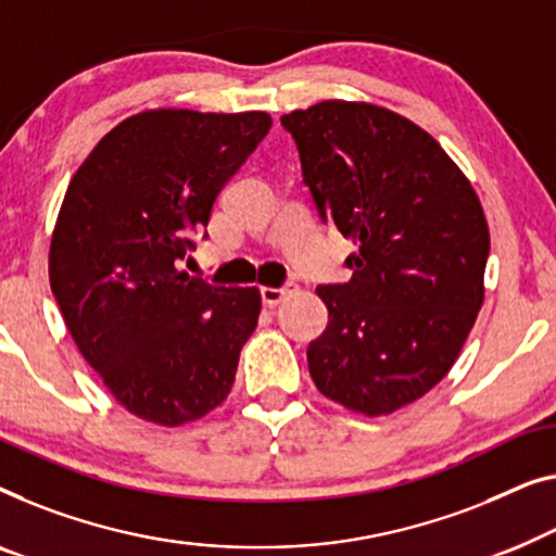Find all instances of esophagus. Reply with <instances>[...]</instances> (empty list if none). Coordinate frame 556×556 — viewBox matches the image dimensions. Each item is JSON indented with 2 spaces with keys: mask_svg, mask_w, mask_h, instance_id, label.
Instances as JSON below:
<instances>
[{
  "mask_svg": "<svg viewBox=\"0 0 556 556\" xmlns=\"http://www.w3.org/2000/svg\"><path fill=\"white\" fill-rule=\"evenodd\" d=\"M288 293H291V288H288V286L286 288H268V286L261 288V298H263L265 305H278Z\"/></svg>",
  "mask_w": 556,
  "mask_h": 556,
  "instance_id": "esophagus-1",
  "label": "esophagus"
}]
</instances>
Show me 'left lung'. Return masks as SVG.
Instances as JSON below:
<instances>
[{"mask_svg":"<svg viewBox=\"0 0 556 556\" xmlns=\"http://www.w3.org/2000/svg\"><path fill=\"white\" fill-rule=\"evenodd\" d=\"M326 225L353 238L345 283L318 286L328 326L308 345L318 391L391 414L448 374L484 303L489 228L471 182L396 112L326 100L280 117Z\"/></svg>","mask_w":556,"mask_h":556,"instance_id":"8db88e82","label":"left lung"}]
</instances>
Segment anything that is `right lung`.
Masks as SVG:
<instances>
[{"label":"right lung","mask_w":556,"mask_h":556,"mask_svg":"<svg viewBox=\"0 0 556 556\" xmlns=\"http://www.w3.org/2000/svg\"><path fill=\"white\" fill-rule=\"evenodd\" d=\"M270 123L265 112H140L104 135L64 192L52 293L87 364L144 421H195L236 381L258 288L213 286L180 263Z\"/></svg>","instance_id":"add662e5"}]
</instances>
